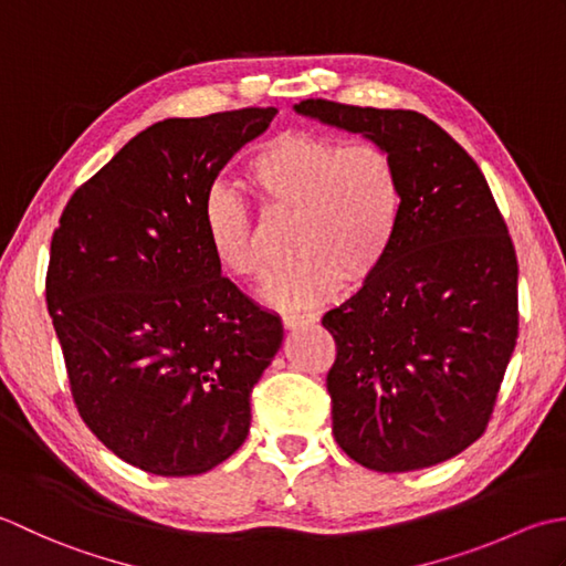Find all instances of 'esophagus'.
Here are the masks:
<instances>
[{
    "label": "esophagus",
    "mask_w": 566,
    "mask_h": 566,
    "mask_svg": "<svg viewBox=\"0 0 566 566\" xmlns=\"http://www.w3.org/2000/svg\"><path fill=\"white\" fill-rule=\"evenodd\" d=\"M313 322H317L315 313H305V315L287 313V315H283V327L285 329H297V327H303V325H313Z\"/></svg>",
    "instance_id": "obj_1"
}]
</instances>
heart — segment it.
<instances>
[{
	"label": "heart",
	"instance_id": "1",
	"mask_svg": "<svg viewBox=\"0 0 566 566\" xmlns=\"http://www.w3.org/2000/svg\"><path fill=\"white\" fill-rule=\"evenodd\" d=\"M247 182L271 212H293L295 261L271 275L266 297L279 307H313L347 279L366 283L384 266L398 234L402 188L396 160L374 142L285 132L251 154ZM202 227L212 259L237 281L266 271L251 207L227 188L205 198Z\"/></svg>",
	"mask_w": 566,
	"mask_h": 566
}]
</instances>
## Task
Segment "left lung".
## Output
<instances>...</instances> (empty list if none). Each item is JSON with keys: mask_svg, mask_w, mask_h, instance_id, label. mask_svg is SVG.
Returning <instances> with one entry per match:
<instances>
[{"mask_svg": "<svg viewBox=\"0 0 566 566\" xmlns=\"http://www.w3.org/2000/svg\"><path fill=\"white\" fill-rule=\"evenodd\" d=\"M295 112L384 146L402 188L384 266L322 317L337 344L334 440L384 474L440 464L486 430L515 349L509 227L476 160L424 114L329 99Z\"/></svg>", "mask_w": 566, "mask_h": 566, "instance_id": "obj_1", "label": "left lung"}]
</instances>
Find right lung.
<instances>
[{
    "label": "right lung",
    "mask_w": 566,
    "mask_h": 566,
    "mask_svg": "<svg viewBox=\"0 0 566 566\" xmlns=\"http://www.w3.org/2000/svg\"><path fill=\"white\" fill-rule=\"evenodd\" d=\"M279 109L166 119L67 200L45 303L80 418L126 464L195 476L244 444L251 390L283 325L224 279L202 207L219 170Z\"/></svg>",
    "instance_id": "obj_1"
}]
</instances>
